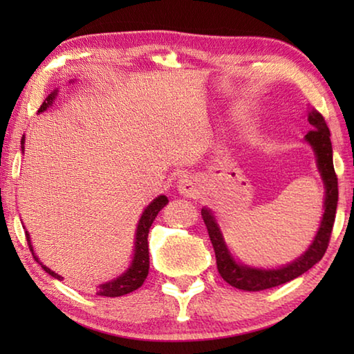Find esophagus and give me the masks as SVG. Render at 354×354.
Wrapping results in <instances>:
<instances>
[{
	"mask_svg": "<svg viewBox=\"0 0 354 354\" xmlns=\"http://www.w3.org/2000/svg\"><path fill=\"white\" fill-rule=\"evenodd\" d=\"M178 190H179V193L184 194L185 198H196L201 192L199 179L194 176L181 178L178 183Z\"/></svg>",
	"mask_w": 354,
	"mask_h": 354,
	"instance_id": "obj_1",
	"label": "esophagus"
}]
</instances>
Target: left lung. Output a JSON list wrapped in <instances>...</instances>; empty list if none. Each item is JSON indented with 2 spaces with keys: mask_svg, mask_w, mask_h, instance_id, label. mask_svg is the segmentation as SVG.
<instances>
[{
  "mask_svg": "<svg viewBox=\"0 0 354 354\" xmlns=\"http://www.w3.org/2000/svg\"><path fill=\"white\" fill-rule=\"evenodd\" d=\"M307 120H309L313 129L307 132L306 141L309 142L315 155H317L318 170L321 173L322 181H324L326 201L324 214H322L319 230L317 236H315L312 245L309 246V250L301 257L293 260L289 265L277 269H260L243 265V263H236V260L230 254L227 245L223 242L222 232L214 219L212 209L202 208L201 214L205 222L209 240H212L214 248L217 270H219V274L225 281L234 286L237 289L257 292L288 283L293 280V278L307 272L313 265H317L327 251L337 207V176L333 167V150L332 141H330V131L324 117L317 109L312 108L309 111Z\"/></svg>",
  "mask_w": 354,
  "mask_h": 354,
  "instance_id": "1",
  "label": "left lung"
}]
</instances>
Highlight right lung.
<instances>
[{"label":"right lung","instance_id":"1","mask_svg":"<svg viewBox=\"0 0 354 354\" xmlns=\"http://www.w3.org/2000/svg\"><path fill=\"white\" fill-rule=\"evenodd\" d=\"M56 94L57 91H53L47 99L44 100V103L41 104V108L37 112H42L47 109L50 104L53 103V100L56 99ZM24 137H22L21 140V150L24 152ZM169 204V199L164 196V194H161V196H158L156 199H153L150 204L146 207L145 212H142L141 214V219L137 225V234H135V252H133V259H132V263L131 266L127 268V270L124 274L120 275L118 278H114L112 281H108V283H103L100 286H97V295L100 297H122V295H126V293L129 292H133L137 290L140 286H142V283H145L146 277L149 274V243H147V236H149V230L150 227H152V223L155 221L156 214L161 212V209ZM26 237H27V242H28V248L30 251H32L33 254V259L39 263V265L42 266V269L45 270V272H48L51 277L57 278V280H64V277H61L56 272H53V270L50 268H47L45 265H42V263L39 261V259L36 257V254L33 251V246H32V242H30V236L28 232L26 231Z\"/></svg>","mask_w":354,"mask_h":354}]
</instances>
